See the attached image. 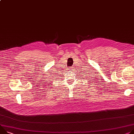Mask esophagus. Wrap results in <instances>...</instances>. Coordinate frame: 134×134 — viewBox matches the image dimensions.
Returning a JSON list of instances; mask_svg holds the SVG:
<instances>
[{
  "label": "esophagus",
  "instance_id": "34e87169",
  "mask_svg": "<svg viewBox=\"0 0 134 134\" xmlns=\"http://www.w3.org/2000/svg\"><path fill=\"white\" fill-rule=\"evenodd\" d=\"M74 68V66H71V69H73Z\"/></svg>",
  "mask_w": 134,
  "mask_h": 134
}]
</instances>
